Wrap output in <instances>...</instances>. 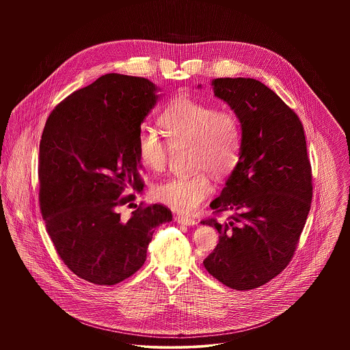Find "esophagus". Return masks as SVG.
Here are the masks:
<instances>
[{"mask_svg":"<svg viewBox=\"0 0 350 350\" xmlns=\"http://www.w3.org/2000/svg\"><path fill=\"white\" fill-rule=\"evenodd\" d=\"M174 219H176L177 223H181V224H185V226H194V224H197V220H196V219L185 217V215H176Z\"/></svg>","mask_w":350,"mask_h":350,"instance_id":"34e87169","label":"esophagus"}]
</instances>
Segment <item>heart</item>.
<instances>
[{
	"label": "heart",
	"mask_w": 350,
	"mask_h": 350,
	"mask_svg": "<svg viewBox=\"0 0 350 350\" xmlns=\"http://www.w3.org/2000/svg\"><path fill=\"white\" fill-rule=\"evenodd\" d=\"M161 124L170 142L152 127H142L137 133L139 159L150 170L163 172L172 148L190 147L196 173L156 185L153 197L176 211L193 213L214 191L206 172L224 177L236 167L241 150L240 119L231 109L180 97L167 106Z\"/></svg>",
	"instance_id": "obj_1"
}]
</instances>
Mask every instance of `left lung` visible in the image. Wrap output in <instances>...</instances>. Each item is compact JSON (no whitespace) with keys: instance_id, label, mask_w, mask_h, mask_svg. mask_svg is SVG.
Wrapping results in <instances>:
<instances>
[{"instance_id":"8db88e82","label":"left lung","mask_w":350,"mask_h":350,"mask_svg":"<svg viewBox=\"0 0 350 350\" xmlns=\"http://www.w3.org/2000/svg\"><path fill=\"white\" fill-rule=\"evenodd\" d=\"M217 98L241 123L240 157L210 207L219 244L203 261L217 281L252 290L281 274L294 256L311 208L312 170L303 124L271 89L254 79H217Z\"/></svg>"}]
</instances>
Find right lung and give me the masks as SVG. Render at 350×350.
Masks as SVG:
<instances>
[{
	"instance_id": "1",
	"label": "right lung",
	"mask_w": 350,
	"mask_h": 350,
	"mask_svg": "<svg viewBox=\"0 0 350 350\" xmlns=\"http://www.w3.org/2000/svg\"><path fill=\"white\" fill-rule=\"evenodd\" d=\"M143 77L109 73L73 92L47 118L39 144V204L55 250L88 282L110 286L147 258L164 204H143L127 221L118 207L142 190L137 133L159 96Z\"/></svg>"
}]
</instances>
